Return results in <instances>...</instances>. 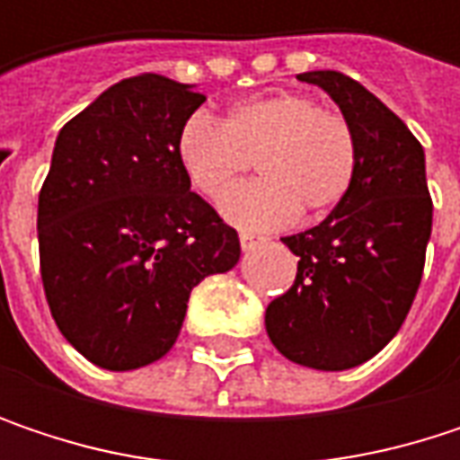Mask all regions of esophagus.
I'll return each mask as SVG.
<instances>
[{
	"label": "esophagus",
	"mask_w": 460,
	"mask_h": 460,
	"mask_svg": "<svg viewBox=\"0 0 460 460\" xmlns=\"http://www.w3.org/2000/svg\"><path fill=\"white\" fill-rule=\"evenodd\" d=\"M263 242V236H255V234H250V231H242L239 234V244H242V250H252L255 244H261Z\"/></svg>",
	"instance_id": "esophagus-1"
}]
</instances>
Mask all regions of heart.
I'll return each instance as SVG.
<instances>
[{"instance_id":"heart-1","label":"heart","mask_w":460,"mask_h":460,"mask_svg":"<svg viewBox=\"0 0 460 460\" xmlns=\"http://www.w3.org/2000/svg\"><path fill=\"white\" fill-rule=\"evenodd\" d=\"M181 170L208 199L223 191L252 164L263 179L237 187L221 210L244 229L285 226L298 216L332 210L357 175V138L349 119L320 109L304 93H269L231 106L226 119L191 114L175 143Z\"/></svg>"}]
</instances>
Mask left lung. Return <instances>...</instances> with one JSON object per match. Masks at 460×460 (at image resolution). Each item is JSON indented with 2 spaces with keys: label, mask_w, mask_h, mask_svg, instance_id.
<instances>
[{
  "label": "left lung",
  "mask_w": 460,
  "mask_h": 460,
  "mask_svg": "<svg viewBox=\"0 0 460 460\" xmlns=\"http://www.w3.org/2000/svg\"><path fill=\"white\" fill-rule=\"evenodd\" d=\"M357 138V175L320 226L282 242L298 255L293 288L266 309L277 351L314 370H349L376 357L413 306L431 197L426 156L408 125L341 71H306Z\"/></svg>",
  "instance_id": "left-lung-1"
}]
</instances>
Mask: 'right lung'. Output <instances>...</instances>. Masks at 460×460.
<instances>
[{"label": "right lung", "instance_id": "right-lung-1", "mask_svg": "<svg viewBox=\"0 0 460 460\" xmlns=\"http://www.w3.org/2000/svg\"><path fill=\"white\" fill-rule=\"evenodd\" d=\"M205 103L194 84L140 74L63 125L40 191V263L52 320L93 365L162 359L191 290L239 261V236L191 191L175 143Z\"/></svg>", "mask_w": 460, "mask_h": 460}]
</instances>
